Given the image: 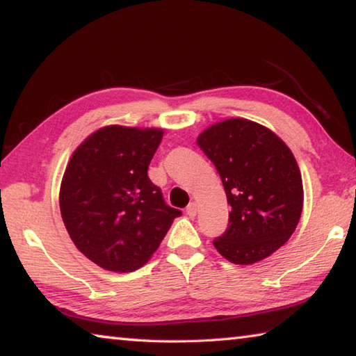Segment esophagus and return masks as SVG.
<instances>
[{"label":"esophagus","mask_w":356,"mask_h":356,"mask_svg":"<svg viewBox=\"0 0 356 356\" xmlns=\"http://www.w3.org/2000/svg\"><path fill=\"white\" fill-rule=\"evenodd\" d=\"M197 213V204L196 202H190L188 207H186V215L195 216Z\"/></svg>","instance_id":"1"}]
</instances>
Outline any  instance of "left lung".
<instances>
[{"instance_id": "1", "label": "left lung", "mask_w": 356, "mask_h": 356, "mask_svg": "<svg viewBox=\"0 0 356 356\" xmlns=\"http://www.w3.org/2000/svg\"><path fill=\"white\" fill-rule=\"evenodd\" d=\"M218 171L231 206L226 232L213 240L229 262L250 265L273 254L297 227L303 182L291 149L272 130L227 119L197 136Z\"/></svg>"}]
</instances>
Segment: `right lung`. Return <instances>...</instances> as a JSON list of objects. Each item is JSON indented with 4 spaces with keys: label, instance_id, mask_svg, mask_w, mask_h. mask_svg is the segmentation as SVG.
Segmentation results:
<instances>
[{
    "label": "right lung",
    "instance_id": "obj_1",
    "mask_svg": "<svg viewBox=\"0 0 356 356\" xmlns=\"http://www.w3.org/2000/svg\"><path fill=\"white\" fill-rule=\"evenodd\" d=\"M163 130L108 125L88 136L65 168L59 207L72 242L110 272L146 264L174 218L147 168Z\"/></svg>",
    "mask_w": 356,
    "mask_h": 356
}]
</instances>
